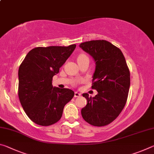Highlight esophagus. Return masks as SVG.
<instances>
[{"mask_svg": "<svg viewBox=\"0 0 154 154\" xmlns=\"http://www.w3.org/2000/svg\"><path fill=\"white\" fill-rule=\"evenodd\" d=\"M81 95H82V94H81V93L78 92H75L74 96H75V97H79V96H81Z\"/></svg>", "mask_w": 154, "mask_h": 154, "instance_id": "obj_1", "label": "esophagus"}]
</instances>
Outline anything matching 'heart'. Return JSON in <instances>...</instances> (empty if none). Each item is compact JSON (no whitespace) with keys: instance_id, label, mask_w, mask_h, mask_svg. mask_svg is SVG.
Instances as JSON below:
<instances>
[{"instance_id":"obj_1","label":"heart","mask_w":154,"mask_h":154,"mask_svg":"<svg viewBox=\"0 0 154 154\" xmlns=\"http://www.w3.org/2000/svg\"><path fill=\"white\" fill-rule=\"evenodd\" d=\"M88 58V57L85 55H84V54H81V55H79V56L78 57V59H82V58Z\"/></svg>"}]
</instances>
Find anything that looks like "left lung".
<instances>
[{
	"label": "left lung",
	"instance_id": "8db88e82",
	"mask_svg": "<svg viewBox=\"0 0 154 154\" xmlns=\"http://www.w3.org/2000/svg\"><path fill=\"white\" fill-rule=\"evenodd\" d=\"M79 47L95 62L92 88L98 92L94 97L83 94L88 103L82 116L92 126H106L117 118L126 105L130 84L128 67L122 51L109 41H86Z\"/></svg>",
	"mask_w": 154,
	"mask_h": 154
}]
</instances>
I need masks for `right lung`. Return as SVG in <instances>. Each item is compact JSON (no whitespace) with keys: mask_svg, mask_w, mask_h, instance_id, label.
<instances>
[{"mask_svg":"<svg viewBox=\"0 0 154 154\" xmlns=\"http://www.w3.org/2000/svg\"><path fill=\"white\" fill-rule=\"evenodd\" d=\"M75 48V44L35 48L20 64L18 96L25 113L35 124L47 126L56 123L65 105L74 96L71 90L53 87L52 78Z\"/></svg>","mask_w":154,"mask_h":154,"instance_id":"1","label":"right lung"}]
</instances>
